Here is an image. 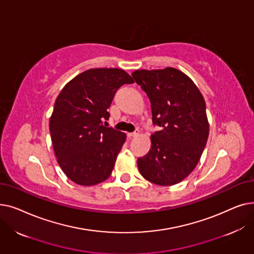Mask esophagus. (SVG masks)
Segmentation results:
<instances>
[{
  "mask_svg": "<svg viewBox=\"0 0 254 254\" xmlns=\"http://www.w3.org/2000/svg\"><path fill=\"white\" fill-rule=\"evenodd\" d=\"M140 135V130L139 129H136L134 132H128L127 136L128 137H138Z\"/></svg>",
  "mask_w": 254,
  "mask_h": 254,
  "instance_id": "34e87169",
  "label": "esophagus"
}]
</instances>
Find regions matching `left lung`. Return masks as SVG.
Listing matches in <instances>:
<instances>
[{
  "mask_svg": "<svg viewBox=\"0 0 254 254\" xmlns=\"http://www.w3.org/2000/svg\"><path fill=\"white\" fill-rule=\"evenodd\" d=\"M131 76L150 100L153 125L162 127L151 135L149 152L138 158L139 171L154 184H177L196 167L208 140L205 100L188 75L171 66Z\"/></svg>",
  "mask_w": 254,
  "mask_h": 254,
  "instance_id": "1",
  "label": "left lung"
}]
</instances>
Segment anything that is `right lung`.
<instances>
[{
  "mask_svg": "<svg viewBox=\"0 0 254 254\" xmlns=\"http://www.w3.org/2000/svg\"><path fill=\"white\" fill-rule=\"evenodd\" d=\"M126 83L134 80L122 69H89L66 83L56 100L49 119L53 150L76 184L96 185L111 175L127 135L103 122L110 117L107 109L116 90Z\"/></svg>",
  "mask_w": 254,
  "mask_h": 254,
  "instance_id": "1",
  "label": "right lung"
}]
</instances>
